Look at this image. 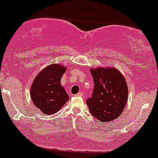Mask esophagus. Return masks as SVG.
Returning <instances> with one entry per match:
<instances>
[{
	"label": "esophagus",
	"mask_w": 158,
	"mask_h": 158,
	"mask_svg": "<svg viewBox=\"0 0 158 158\" xmlns=\"http://www.w3.org/2000/svg\"><path fill=\"white\" fill-rule=\"evenodd\" d=\"M75 96H77V97L83 96V93H78L77 94V95H75Z\"/></svg>",
	"instance_id": "1"
}]
</instances>
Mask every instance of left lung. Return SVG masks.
Returning a JSON list of instances; mask_svg holds the SVG:
<instances>
[{
	"instance_id": "1",
	"label": "left lung",
	"mask_w": 158,
	"mask_h": 158,
	"mask_svg": "<svg viewBox=\"0 0 158 158\" xmlns=\"http://www.w3.org/2000/svg\"><path fill=\"white\" fill-rule=\"evenodd\" d=\"M94 81L91 98L86 100L90 113L100 122H111L122 114L128 91L125 77L113 67L90 69Z\"/></svg>"
}]
</instances>
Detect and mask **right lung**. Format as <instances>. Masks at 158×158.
<instances>
[{
    "instance_id": "right-lung-1",
    "label": "right lung",
    "mask_w": 158,
    "mask_h": 158,
    "mask_svg": "<svg viewBox=\"0 0 158 158\" xmlns=\"http://www.w3.org/2000/svg\"><path fill=\"white\" fill-rule=\"evenodd\" d=\"M65 69L63 65L51 64L33 80L31 88V99L44 114H54L69 101V97L60 84Z\"/></svg>"
}]
</instances>
